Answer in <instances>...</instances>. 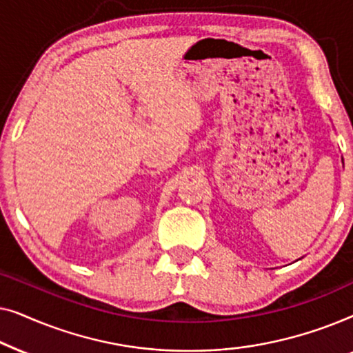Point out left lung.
Returning <instances> with one entry per match:
<instances>
[{
    "label": "left lung",
    "instance_id": "obj_1",
    "mask_svg": "<svg viewBox=\"0 0 353 353\" xmlns=\"http://www.w3.org/2000/svg\"><path fill=\"white\" fill-rule=\"evenodd\" d=\"M342 162H344V161H342Z\"/></svg>",
    "mask_w": 353,
    "mask_h": 353
}]
</instances>
